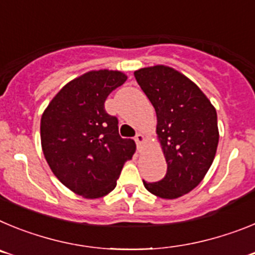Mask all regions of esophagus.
Listing matches in <instances>:
<instances>
[{
	"label": "esophagus",
	"mask_w": 255,
	"mask_h": 255,
	"mask_svg": "<svg viewBox=\"0 0 255 255\" xmlns=\"http://www.w3.org/2000/svg\"><path fill=\"white\" fill-rule=\"evenodd\" d=\"M144 141H145L144 135L143 134H136V136H135V143H136V147H138L139 149H141V148H143Z\"/></svg>",
	"instance_id": "obj_1"
}]
</instances>
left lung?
Instances as JSON below:
<instances>
[{"mask_svg":"<svg viewBox=\"0 0 255 255\" xmlns=\"http://www.w3.org/2000/svg\"><path fill=\"white\" fill-rule=\"evenodd\" d=\"M134 76L155 110L157 136L167 162L163 179L143 184L157 197L175 199L199 185L215 159L217 114L203 92L171 67H144Z\"/></svg>","mask_w":255,"mask_h":255,"instance_id":"8db88e82","label":"left lung"}]
</instances>
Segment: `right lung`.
Wrapping results in <instances>:
<instances>
[{"label":"right lung","instance_id":"obj_1","mask_svg":"<svg viewBox=\"0 0 255 255\" xmlns=\"http://www.w3.org/2000/svg\"><path fill=\"white\" fill-rule=\"evenodd\" d=\"M120 71H89L67 83L46 108L40 140L47 163L66 188L94 199L116 188L123 166L136 150L119 134V120L108 115V94L126 82Z\"/></svg>","mask_w":255,"mask_h":255}]
</instances>
